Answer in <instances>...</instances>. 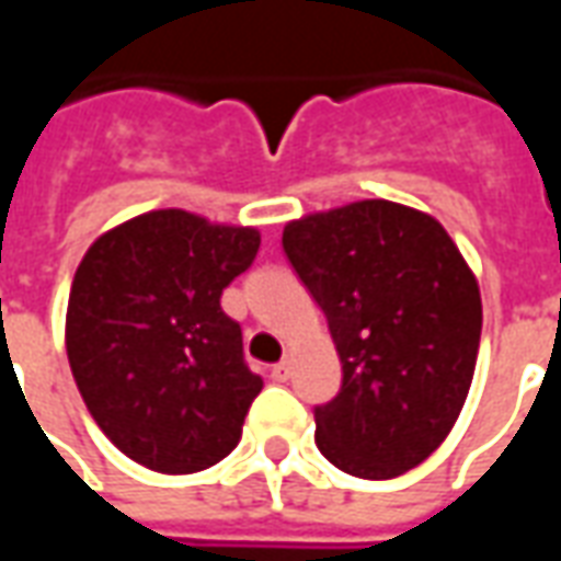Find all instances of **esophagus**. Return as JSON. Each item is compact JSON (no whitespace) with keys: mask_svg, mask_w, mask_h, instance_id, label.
Here are the masks:
<instances>
[{"mask_svg":"<svg viewBox=\"0 0 561 561\" xmlns=\"http://www.w3.org/2000/svg\"><path fill=\"white\" fill-rule=\"evenodd\" d=\"M270 376H273V381H288V378H291V364H288V360H279V364H273Z\"/></svg>","mask_w":561,"mask_h":561,"instance_id":"1","label":"esophagus"}]
</instances>
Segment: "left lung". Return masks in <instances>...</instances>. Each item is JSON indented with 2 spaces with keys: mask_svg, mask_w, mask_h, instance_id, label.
<instances>
[{
  "mask_svg": "<svg viewBox=\"0 0 561 561\" xmlns=\"http://www.w3.org/2000/svg\"><path fill=\"white\" fill-rule=\"evenodd\" d=\"M282 249L328 318L342 388L316 405L336 469L388 481L421 466L457 423L481 345V291L447 231L393 201L288 221Z\"/></svg>",
  "mask_w": 561,
  "mask_h": 561,
  "instance_id": "left-lung-1",
  "label": "left lung"
}]
</instances>
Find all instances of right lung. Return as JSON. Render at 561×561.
<instances>
[{"instance_id":"obj_1","label":"right lung","mask_w":561,"mask_h":561,"mask_svg":"<svg viewBox=\"0 0 561 561\" xmlns=\"http://www.w3.org/2000/svg\"><path fill=\"white\" fill-rule=\"evenodd\" d=\"M257 245L255 228L152 209L80 261L66 316L71 376L102 433L140 466L192 474L240 442L264 381L219 300Z\"/></svg>"}]
</instances>
